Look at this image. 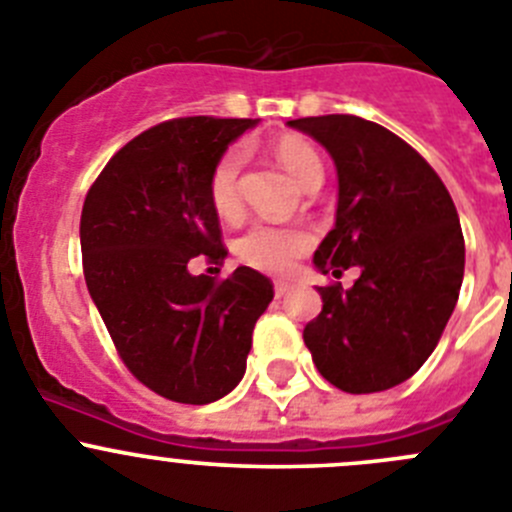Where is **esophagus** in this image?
Instances as JSON below:
<instances>
[{"mask_svg": "<svg viewBox=\"0 0 512 512\" xmlns=\"http://www.w3.org/2000/svg\"><path fill=\"white\" fill-rule=\"evenodd\" d=\"M289 289H292V284H289V281H276V284H274V294H276V297H284V294H287L289 292Z\"/></svg>", "mask_w": 512, "mask_h": 512, "instance_id": "esophagus-1", "label": "esophagus"}]
</instances>
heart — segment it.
Masks as SVG:
<instances>
[{
    "label": "heart",
    "mask_w": 512,
    "mask_h": 512,
    "mask_svg": "<svg viewBox=\"0 0 512 512\" xmlns=\"http://www.w3.org/2000/svg\"><path fill=\"white\" fill-rule=\"evenodd\" d=\"M274 154L302 190L314 182H322V159L307 139L281 137L274 144ZM241 170V149H228L210 170L208 198L220 218H236L241 210ZM312 243L314 236L302 225L256 223L238 238L236 253L253 269L284 274L292 269L299 256L312 248Z\"/></svg>",
    "instance_id": "obj_1"
}]
</instances>
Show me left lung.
<instances>
[{
	"instance_id": "1",
	"label": "left lung",
	"mask_w": 512,
	"mask_h": 512,
	"mask_svg": "<svg viewBox=\"0 0 512 512\" xmlns=\"http://www.w3.org/2000/svg\"><path fill=\"white\" fill-rule=\"evenodd\" d=\"M337 170L335 228L314 251L322 274L358 269L350 289L320 287L304 345L325 381L378 393L409 381L447 327L464 276V238L447 187L381 124L330 114L287 121Z\"/></svg>"
}]
</instances>
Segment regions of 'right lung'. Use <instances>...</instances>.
Wrapping results in <instances>:
<instances>
[{
	"instance_id": "1",
	"label": "right lung",
	"mask_w": 512,
	"mask_h": 512,
	"mask_svg": "<svg viewBox=\"0 0 512 512\" xmlns=\"http://www.w3.org/2000/svg\"><path fill=\"white\" fill-rule=\"evenodd\" d=\"M259 119L187 116L121 147L81 213L83 274L126 368L177 403H213L246 373L253 325L274 284L238 266L228 279L192 276L195 256L223 261L210 170Z\"/></svg>"
}]
</instances>
